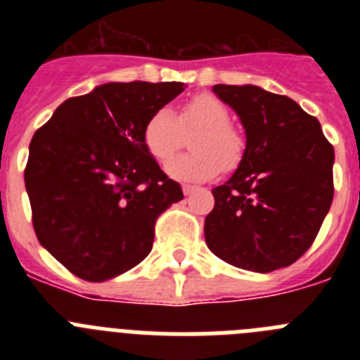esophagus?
Segmentation results:
<instances>
[{
    "label": "esophagus",
    "mask_w": 360,
    "mask_h": 360,
    "mask_svg": "<svg viewBox=\"0 0 360 360\" xmlns=\"http://www.w3.org/2000/svg\"><path fill=\"white\" fill-rule=\"evenodd\" d=\"M196 189H198V187H196V186H191V184H184V186H182L184 195H191V193H195Z\"/></svg>",
    "instance_id": "1"
}]
</instances>
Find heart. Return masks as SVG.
<instances>
[{
  "label": "heart",
  "mask_w": 360,
  "mask_h": 360,
  "mask_svg": "<svg viewBox=\"0 0 360 360\" xmlns=\"http://www.w3.org/2000/svg\"><path fill=\"white\" fill-rule=\"evenodd\" d=\"M186 131H195L189 139L193 151L165 165L171 178L200 182L211 180L221 169L232 171L240 165L245 139L231 124V113L219 98L196 95L184 104L178 117L171 108H157L144 122L142 142L149 155L164 164L180 149Z\"/></svg>",
  "instance_id": "heart-1"
}]
</instances>
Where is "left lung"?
<instances>
[{"label":"left lung","instance_id":"obj_1","mask_svg":"<svg viewBox=\"0 0 360 360\" xmlns=\"http://www.w3.org/2000/svg\"><path fill=\"white\" fill-rule=\"evenodd\" d=\"M212 91L240 115L247 148L238 169L212 189L205 243L238 269L292 265L316 240L333 200V146L295 101L252 84Z\"/></svg>","mask_w":360,"mask_h":360}]
</instances>
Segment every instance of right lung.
<instances>
[{"mask_svg": "<svg viewBox=\"0 0 360 360\" xmlns=\"http://www.w3.org/2000/svg\"><path fill=\"white\" fill-rule=\"evenodd\" d=\"M184 82H108L53 111L30 142L25 187L34 231L86 281L124 274L153 249L158 216L184 198L142 142Z\"/></svg>", "mask_w": 360, "mask_h": 360, "instance_id": "add662e5", "label": "right lung"}]
</instances>
